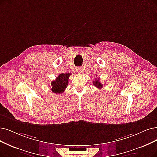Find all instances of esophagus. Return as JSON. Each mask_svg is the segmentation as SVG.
I'll return each mask as SVG.
<instances>
[{
  "mask_svg": "<svg viewBox=\"0 0 157 157\" xmlns=\"http://www.w3.org/2000/svg\"><path fill=\"white\" fill-rule=\"evenodd\" d=\"M76 71L78 73H82V68L80 67H77L76 68Z\"/></svg>",
  "mask_w": 157,
  "mask_h": 157,
  "instance_id": "obj_1",
  "label": "esophagus"
}]
</instances>
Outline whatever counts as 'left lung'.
Listing matches in <instances>:
<instances>
[{
    "label": "left lung",
    "instance_id": "left-lung-1",
    "mask_svg": "<svg viewBox=\"0 0 157 157\" xmlns=\"http://www.w3.org/2000/svg\"><path fill=\"white\" fill-rule=\"evenodd\" d=\"M93 85L95 86V87H97V88H100L101 89L102 87V86H103V85L100 82V81H99V78H97V79H95V80L93 81Z\"/></svg>",
    "mask_w": 157,
    "mask_h": 157
}]
</instances>
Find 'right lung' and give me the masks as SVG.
Instances as JSON below:
<instances>
[{
	"label": "right lung",
	"instance_id": "add662e5",
	"mask_svg": "<svg viewBox=\"0 0 157 157\" xmlns=\"http://www.w3.org/2000/svg\"><path fill=\"white\" fill-rule=\"evenodd\" d=\"M71 73H61L52 82V91L56 94H61L64 91L68 84Z\"/></svg>",
	"mask_w": 157,
	"mask_h": 157
}]
</instances>
